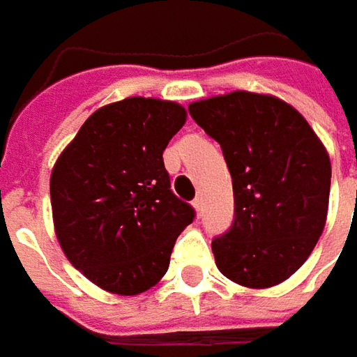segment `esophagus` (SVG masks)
Here are the masks:
<instances>
[{
	"label": "esophagus",
	"mask_w": 357,
	"mask_h": 357,
	"mask_svg": "<svg viewBox=\"0 0 357 357\" xmlns=\"http://www.w3.org/2000/svg\"><path fill=\"white\" fill-rule=\"evenodd\" d=\"M192 206H195V211H197V214H202V199L200 197H197V199L192 200Z\"/></svg>",
	"instance_id": "1"
}]
</instances>
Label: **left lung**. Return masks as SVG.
<instances>
[{
	"mask_svg": "<svg viewBox=\"0 0 357 357\" xmlns=\"http://www.w3.org/2000/svg\"><path fill=\"white\" fill-rule=\"evenodd\" d=\"M220 144L232 176L234 220L213 240L218 270L246 288L290 278L322 236L332 167L308 121L270 95L234 91L188 105Z\"/></svg>",
	"mask_w": 357,
	"mask_h": 357,
	"instance_id": "1",
	"label": "left lung"
}]
</instances>
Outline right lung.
<instances>
[{
  "mask_svg": "<svg viewBox=\"0 0 357 357\" xmlns=\"http://www.w3.org/2000/svg\"><path fill=\"white\" fill-rule=\"evenodd\" d=\"M185 107L129 97L79 129L51 172L55 234L69 262L107 292L135 296L169 270L195 208L171 190L162 151Z\"/></svg>",
  "mask_w": 357,
  "mask_h": 357,
  "instance_id": "obj_1",
  "label": "right lung"
}]
</instances>
